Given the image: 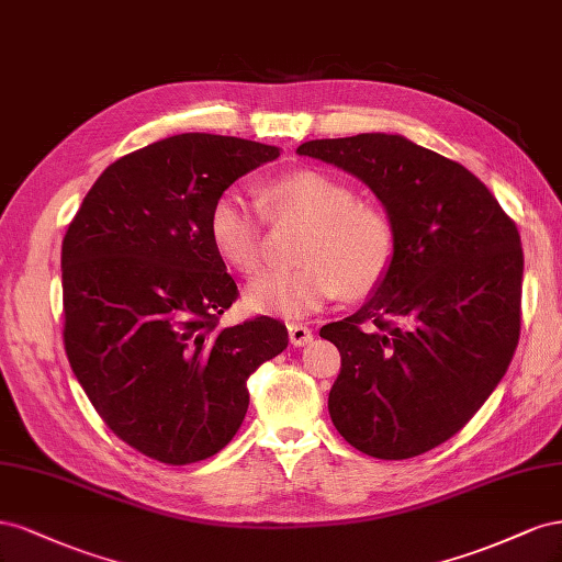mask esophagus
<instances>
[{"label":"esophagus","instance_id":"obj_1","mask_svg":"<svg viewBox=\"0 0 562 562\" xmlns=\"http://www.w3.org/2000/svg\"><path fill=\"white\" fill-rule=\"evenodd\" d=\"M286 329H290V341H292L296 348L308 346V344L313 341V331H311V327H306V325H290Z\"/></svg>","mask_w":562,"mask_h":562}]
</instances>
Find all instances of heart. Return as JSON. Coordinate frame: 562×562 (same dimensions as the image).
Segmentation results:
<instances>
[{
  "instance_id": "heart-1",
  "label": "heart",
  "mask_w": 562,
  "mask_h": 562,
  "mask_svg": "<svg viewBox=\"0 0 562 562\" xmlns=\"http://www.w3.org/2000/svg\"><path fill=\"white\" fill-rule=\"evenodd\" d=\"M259 204L270 221H301L296 268L270 270L251 280L245 306L272 317H306L336 294L360 299L374 292L395 259V226L379 204L358 200L336 176L299 169L259 188ZM263 214L226 190L210 212V239L223 263L251 276L261 266Z\"/></svg>"
}]
</instances>
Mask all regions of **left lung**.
Here are the masks:
<instances>
[{
  "label": "left lung",
  "instance_id": "8db88e82",
  "mask_svg": "<svg viewBox=\"0 0 562 562\" xmlns=\"http://www.w3.org/2000/svg\"><path fill=\"white\" fill-rule=\"evenodd\" d=\"M370 188L395 226V259L364 306L319 329L341 352L329 416L376 459L450 440L506 374L520 336L522 247L485 183L397 134L301 143Z\"/></svg>",
  "mask_w": 562,
  "mask_h": 562
}]
</instances>
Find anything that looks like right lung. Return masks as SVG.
<instances>
[{"mask_svg": "<svg viewBox=\"0 0 562 562\" xmlns=\"http://www.w3.org/2000/svg\"><path fill=\"white\" fill-rule=\"evenodd\" d=\"M280 157L266 143L179 134L112 162L63 237V341L108 428L171 467L214 457L245 422L247 379L286 348L280 319L218 327L237 284L214 200Z\"/></svg>", "mask_w": 562, "mask_h": 562, "instance_id": "right-lung-1", "label": "right lung"}]
</instances>
